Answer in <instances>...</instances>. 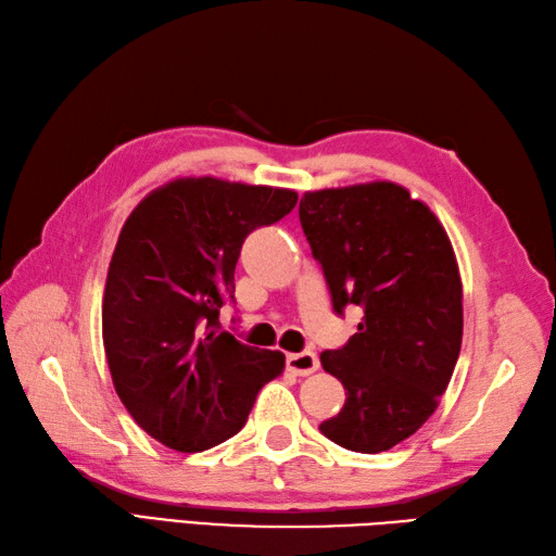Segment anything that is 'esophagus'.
<instances>
[{
  "instance_id": "34e87169",
  "label": "esophagus",
  "mask_w": 556,
  "mask_h": 556,
  "mask_svg": "<svg viewBox=\"0 0 556 556\" xmlns=\"http://www.w3.org/2000/svg\"><path fill=\"white\" fill-rule=\"evenodd\" d=\"M287 365L293 374H299V377H309V374L317 371L319 367V359L315 353L303 351V353H293L287 357Z\"/></svg>"
}]
</instances>
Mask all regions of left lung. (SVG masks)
<instances>
[{"mask_svg": "<svg viewBox=\"0 0 556 556\" xmlns=\"http://www.w3.org/2000/svg\"><path fill=\"white\" fill-rule=\"evenodd\" d=\"M301 225L333 309L363 307L339 351L319 355L345 405L319 431L353 453L377 455L429 419L462 348V279L443 225L393 182L305 191Z\"/></svg>", "mask_w": 556, "mask_h": 556, "instance_id": "left-lung-1", "label": "left lung"}]
</instances>
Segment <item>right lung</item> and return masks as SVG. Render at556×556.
Segmentation results:
<instances>
[{
    "label": "right lung",
    "mask_w": 556,
    "mask_h": 556,
    "mask_svg": "<svg viewBox=\"0 0 556 556\" xmlns=\"http://www.w3.org/2000/svg\"><path fill=\"white\" fill-rule=\"evenodd\" d=\"M291 189L179 177L125 219L103 289L101 329L115 393L177 453H201L247 424L283 353L219 331L235 267L253 229L293 211Z\"/></svg>",
    "instance_id": "right-lung-1"
}]
</instances>
